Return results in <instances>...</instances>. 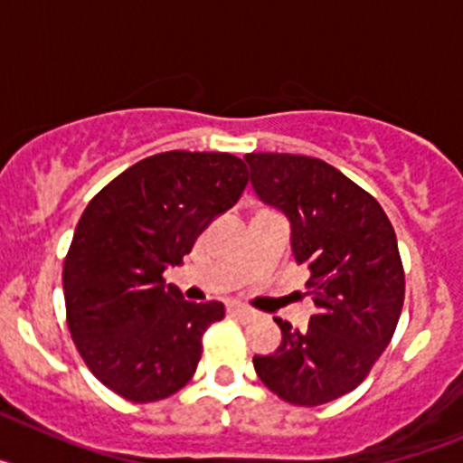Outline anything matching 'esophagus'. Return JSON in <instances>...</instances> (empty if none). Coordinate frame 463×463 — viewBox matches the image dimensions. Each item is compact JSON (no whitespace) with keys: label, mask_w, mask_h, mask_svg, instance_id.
I'll return each instance as SVG.
<instances>
[{"label":"esophagus","mask_w":463,"mask_h":463,"mask_svg":"<svg viewBox=\"0 0 463 463\" xmlns=\"http://www.w3.org/2000/svg\"><path fill=\"white\" fill-rule=\"evenodd\" d=\"M229 313L234 315V317H239L241 322H252V320H257V310H252V308H248V306H243V304H232L229 306Z\"/></svg>","instance_id":"obj_1"}]
</instances>
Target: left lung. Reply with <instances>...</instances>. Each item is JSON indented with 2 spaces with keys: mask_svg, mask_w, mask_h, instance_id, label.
Here are the masks:
<instances>
[{
  "mask_svg": "<svg viewBox=\"0 0 463 463\" xmlns=\"http://www.w3.org/2000/svg\"><path fill=\"white\" fill-rule=\"evenodd\" d=\"M257 196L288 215L292 252L310 271L317 313L308 329L276 317L282 343L255 357L273 394L322 406L353 392L394 336L406 278L394 227L366 190L322 159L289 153L245 155Z\"/></svg>",
  "mask_w": 463,
  "mask_h": 463,
  "instance_id": "8db88e82",
  "label": "left lung"
}]
</instances>
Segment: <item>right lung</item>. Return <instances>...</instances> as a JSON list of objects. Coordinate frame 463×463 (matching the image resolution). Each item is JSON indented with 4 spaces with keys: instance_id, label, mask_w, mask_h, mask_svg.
<instances>
[{
    "instance_id": "right-lung-1",
    "label": "right lung",
    "mask_w": 463,
    "mask_h": 463,
    "mask_svg": "<svg viewBox=\"0 0 463 463\" xmlns=\"http://www.w3.org/2000/svg\"><path fill=\"white\" fill-rule=\"evenodd\" d=\"M245 185L236 155L169 150L122 171L80 215L62 271L67 325L85 366L122 399L162 401L194 375L224 306L185 301L165 269Z\"/></svg>"
}]
</instances>
